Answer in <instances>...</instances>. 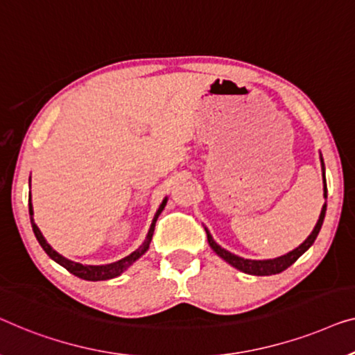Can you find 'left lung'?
Masks as SVG:
<instances>
[{"label":"left lung","instance_id":"8db88e82","mask_svg":"<svg viewBox=\"0 0 355 355\" xmlns=\"http://www.w3.org/2000/svg\"><path fill=\"white\" fill-rule=\"evenodd\" d=\"M322 167H323V196L327 198V180H325V166H323V159H322ZM325 212H327V204H323L320 217H318V222H317L315 228L312 230V233L309 234L307 239L301 244V246L293 249L291 252L284 254V256H279V257H275V259H267V261H251V259H243L239 256H234V254L227 251V249L218 246V244L214 241L212 234L209 233V230L206 228L207 241H209V246L214 249V252H216L218 257H222L223 261L228 262L230 266H233L234 268H238V270H241L244 273H249V275H257V277L277 275V273L286 270L289 266H293V263L296 262L297 259L301 257L309 248L312 246L313 241H315L318 232H320V228L323 225Z\"/></svg>","mask_w":355,"mask_h":355}]
</instances>
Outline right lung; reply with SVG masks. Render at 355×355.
<instances>
[{"label":"right lung","mask_w":355,"mask_h":355,"mask_svg":"<svg viewBox=\"0 0 355 355\" xmlns=\"http://www.w3.org/2000/svg\"><path fill=\"white\" fill-rule=\"evenodd\" d=\"M166 204H167V198L164 199L161 206H159L156 216H154V218H153L151 227H149L148 236H146V239H144V243L141 244V246H139L137 251H133L132 254H130V256L123 257L117 262L106 263V266H83V263H80V262L69 261V259L61 256V254H59L58 251H54V249L46 243V239H44L42 232H40V228L37 227V223H35V220H33V206H32V202H30V196H28V214H30V223H32L33 233L38 239L40 246L44 249V252H46L54 262H58L59 266H62L64 268H66V270H69L72 273V275H76L78 278L88 279V282H101V279H111V278L119 277L122 272H125L135 261H138V259L148 251L149 243H151V239H153L154 227H156V220H157V217L161 216V212L164 211V207H166Z\"/></svg>","instance_id":"right-lung-1"}]
</instances>
